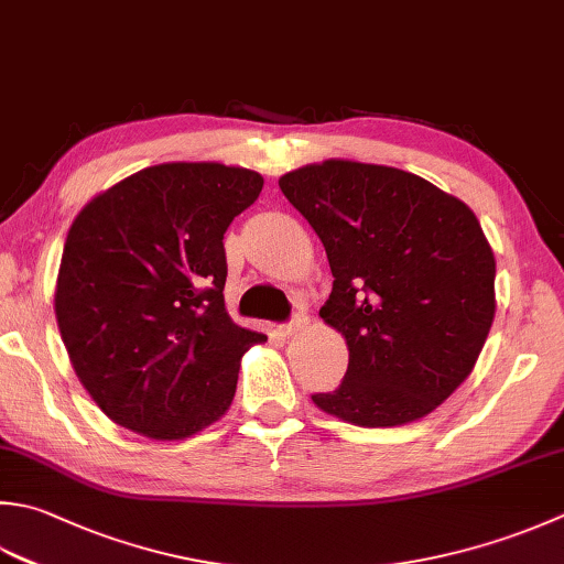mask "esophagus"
Here are the masks:
<instances>
[{
	"label": "esophagus",
	"instance_id": "34e87169",
	"mask_svg": "<svg viewBox=\"0 0 564 564\" xmlns=\"http://www.w3.org/2000/svg\"><path fill=\"white\" fill-rule=\"evenodd\" d=\"M305 325H307V315H305L303 311H295L293 317L289 319V323L283 325V333H285V335H295L297 329H303Z\"/></svg>",
	"mask_w": 564,
	"mask_h": 564
}]
</instances>
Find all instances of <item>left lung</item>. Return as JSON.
Segmentation results:
<instances>
[{"mask_svg":"<svg viewBox=\"0 0 564 564\" xmlns=\"http://www.w3.org/2000/svg\"><path fill=\"white\" fill-rule=\"evenodd\" d=\"M327 251L319 317L347 339L345 379L313 401L361 427L433 413L465 381L494 323V251L471 209L391 165L329 159L281 175Z\"/></svg>","mask_w":564,"mask_h":564,"instance_id":"obj_1","label":"left lung"}]
</instances>
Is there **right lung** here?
I'll list each match as a JSON object with an SVG mask.
<instances>
[{"label": "right lung", "instance_id": "add662e5", "mask_svg": "<svg viewBox=\"0 0 564 564\" xmlns=\"http://www.w3.org/2000/svg\"><path fill=\"white\" fill-rule=\"evenodd\" d=\"M263 187L225 163H161L87 203L63 247L55 319L77 379L117 425L183 440L235 399L267 337L225 307V231Z\"/></svg>", "mask_w": 564, "mask_h": 564}]
</instances>
